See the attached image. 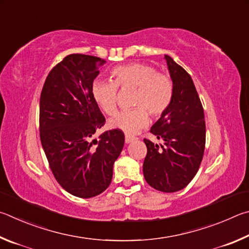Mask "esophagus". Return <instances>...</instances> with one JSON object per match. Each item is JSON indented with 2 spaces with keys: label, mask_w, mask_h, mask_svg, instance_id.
<instances>
[{
  "label": "esophagus",
  "mask_w": 249,
  "mask_h": 249,
  "mask_svg": "<svg viewBox=\"0 0 249 249\" xmlns=\"http://www.w3.org/2000/svg\"><path fill=\"white\" fill-rule=\"evenodd\" d=\"M133 140H136V138L131 137V136H125V138H124L125 143H130V142H132Z\"/></svg>",
  "instance_id": "1"
}]
</instances>
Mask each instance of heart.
I'll return each mask as SVG.
<instances>
[{
  "instance_id": "1",
  "label": "heart",
  "mask_w": 249,
  "mask_h": 249,
  "mask_svg": "<svg viewBox=\"0 0 249 249\" xmlns=\"http://www.w3.org/2000/svg\"><path fill=\"white\" fill-rule=\"evenodd\" d=\"M112 81L95 80L91 96L100 109L108 116L117 111L118 87L120 89H136L131 110L121 111L111 119L110 127L133 134L146 127L149 113L160 118L167 110L173 98V82L154 67L144 63L118 65L111 70Z\"/></svg>"
}]
</instances>
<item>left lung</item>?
<instances>
[{
	"label": "left lung",
	"instance_id": "obj_1",
	"mask_svg": "<svg viewBox=\"0 0 249 249\" xmlns=\"http://www.w3.org/2000/svg\"><path fill=\"white\" fill-rule=\"evenodd\" d=\"M165 59L173 80V98L151 128L164 144L144 139L147 152L143 174L154 189L175 193L193 180L200 167L206 146V121L193 78L171 56Z\"/></svg>",
	"mask_w": 249,
	"mask_h": 249
}]
</instances>
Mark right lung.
Returning <instances> with one entry per match:
<instances>
[{
	"instance_id": "right-lung-1",
	"label": "right lung",
	"mask_w": 249,
	"mask_h": 249,
	"mask_svg": "<svg viewBox=\"0 0 249 249\" xmlns=\"http://www.w3.org/2000/svg\"><path fill=\"white\" fill-rule=\"evenodd\" d=\"M105 62L94 55H67L48 74L40 95L39 131L48 163L60 186L78 198L108 188L124 144L118 129L94 139L106 119L91 96V84Z\"/></svg>"
}]
</instances>
